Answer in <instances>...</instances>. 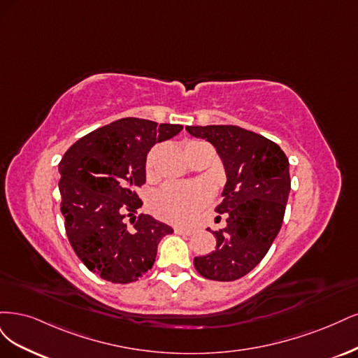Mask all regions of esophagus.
I'll return each mask as SVG.
<instances>
[{"instance_id":"1","label":"esophagus","mask_w":358,"mask_h":358,"mask_svg":"<svg viewBox=\"0 0 358 358\" xmlns=\"http://www.w3.org/2000/svg\"><path fill=\"white\" fill-rule=\"evenodd\" d=\"M176 234L192 235V234H194V229H190V227H176Z\"/></svg>"}]
</instances>
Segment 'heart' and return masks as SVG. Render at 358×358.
<instances>
[{
  "instance_id": "1",
  "label": "heart",
  "mask_w": 358,
  "mask_h": 358,
  "mask_svg": "<svg viewBox=\"0 0 358 358\" xmlns=\"http://www.w3.org/2000/svg\"><path fill=\"white\" fill-rule=\"evenodd\" d=\"M198 141H189L190 145ZM159 147L150 150L145 159V172L148 177L155 176V164ZM210 199V189L199 181L192 182H169L156 190L150 199V208L162 220L171 223H187L198 214Z\"/></svg>"
}]
</instances>
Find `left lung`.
Instances as JSON below:
<instances>
[{"label":"left lung","mask_w":358,"mask_h":358,"mask_svg":"<svg viewBox=\"0 0 358 358\" xmlns=\"http://www.w3.org/2000/svg\"><path fill=\"white\" fill-rule=\"evenodd\" d=\"M220 155L227 182L215 206L226 227L215 230V250L194 257L203 278L235 281L255 269L278 235L290 193L288 159L278 144L234 124L186 126Z\"/></svg>","instance_id":"8db88e82"}]
</instances>
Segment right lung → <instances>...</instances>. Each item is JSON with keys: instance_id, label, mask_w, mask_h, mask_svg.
Masks as SVG:
<instances>
[{"instance_id": "right-lung-1", "label": "right lung", "mask_w": 358, "mask_h": 358, "mask_svg": "<svg viewBox=\"0 0 358 358\" xmlns=\"http://www.w3.org/2000/svg\"><path fill=\"white\" fill-rule=\"evenodd\" d=\"M181 124L124 117L80 138L59 162L61 213L68 241L102 280L129 284L153 268L157 245L172 227L138 214L135 192L145 182V159ZM132 216L131 226L122 220Z\"/></svg>"}]
</instances>
